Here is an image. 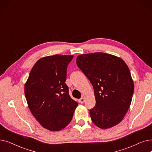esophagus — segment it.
Wrapping results in <instances>:
<instances>
[{"mask_svg":"<svg viewBox=\"0 0 152 152\" xmlns=\"http://www.w3.org/2000/svg\"><path fill=\"white\" fill-rule=\"evenodd\" d=\"M84 101H85V99H84V97H81L80 99L79 100V102L81 103V104H83L84 102Z\"/></svg>","mask_w":152,"mask_h":152,"instance_id":"34e87169","label":"esophagus"}]
</instances>
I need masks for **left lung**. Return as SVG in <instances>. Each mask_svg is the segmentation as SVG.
<instances>
[{
	"label": "left lung",
	"mask_w": 152,
	"mask_h": 152,
	"mask_svg": "<svg viewBox=\"0 0 152 152\" xmlns=\"http://www.w3.org/2000/svg\"><path fill=\"white\" fill-rule=\"evenodd\" d=\"M76 64L94 88L96 105L89 110L92 122L104 129L120 123L134 90L126 63L121 58L98 52L77 56Z\"/></svg>",
	"instance_id": "obj_1"
}]
</instances>
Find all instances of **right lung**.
I'll return each mask as SVG.
<instances>
[{"instance_id": "add662e5", "label": "right lung", "mask_w": 152, "mask_h": 152, "mask_svg": "<svg viewBox=\"0 0 152 152\" xmlns=\"http://www.w3.org/2000/svg\"><path fill=\"white\" fill-rule=\"evenodd\" d=\"M72 55L43 57L32 68L25 84V96L31 114L43 127L59 131L70 123L77 106L66 84Z\"/></svg>"}]
</instances>
